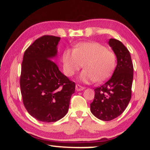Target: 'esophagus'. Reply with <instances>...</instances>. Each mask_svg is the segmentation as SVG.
<instances>
[{"label":"esophagus","instance_id":"34e87169","mask_svg":"<svg viewBox=\"0 0 150 150\" xmlns=\"http://www.w3.org/2000/svg\"><path fill=\"white\" fill-rule=\"evenodd\" d=\"M75 89H76V91H77V92H79V91L84 90V89H85V87L80 85H76V86H75Z\"/></svg>","mask_w":150,"mask_h":150}]
</instances>
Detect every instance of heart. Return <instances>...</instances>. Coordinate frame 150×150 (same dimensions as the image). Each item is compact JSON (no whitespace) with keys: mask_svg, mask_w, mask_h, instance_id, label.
Wrapping results in <instances>:
<instances>
[{"mask_svg":"<svg viewBox=\"0 0 150 150\" xmlns=\"http://www.w3.org/2000/svg\"><path fill=\"white\" fill-rule=\"evenodd\" d=\"M63 71L71 77L83 65L85 70L80 80L85 83L103 82L110 78L116 68V56L113 51L97 42L79 43L73 51L67 49L63 54Z\"/></svg>","mask_w":150,"mask_h":150,"instance_id":"obj_1","label":"heart"}]
</instances>
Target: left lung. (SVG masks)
Returning <instances> with one entry per match:
<instances>
[{"label":"left lung","instance_id":"left-lung-1","mask_svg":"<svg viewBox=\"0 0 150 150\" xmlns=\"http://www.w3.org/2000/svg\"><path fill=\"white\" fill-rule=\"evenodd\" d=\"M108 45L117 58V65L111 78L94 89V101L90 111L99 119L108 121L119 116L130 102L133 80V65L127 48L115 39H110Z\"/></svg>","mask_w":150,"mask_h":150}]
</instances>
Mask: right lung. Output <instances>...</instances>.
Listing matches in <instances>:
<instances>
[{
  "label": "right lung",
  "instance_id": "right-lung-1",
  "mask_svg": "<svg viewBox=\"0 0 150 150\" xmlns=\"http://www.w3.org/2000/svg\"><path fill=\"white\" fill-rule=\"evenodd\" d=\"M61 37L45 35L25 51L20 89L25 107L39 121L51 123L68 113L75 84L60 71L53 59Z\"/></svg>",
  "mask_w": 150,
  "mask_h": 150
}]
</instances>
